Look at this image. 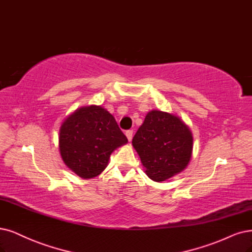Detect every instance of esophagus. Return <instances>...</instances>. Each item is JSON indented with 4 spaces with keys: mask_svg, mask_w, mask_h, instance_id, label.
I'll list each match as a JSON object with an SVG mask.
<instances>
[{
    "mask_svg": "<svg viewBox=\"0 0 252 252\" xmlns=\"http://www.w3.org/2000/svg\"><path fill=\"white\" fill-rule=\"evenodd\" d=\"M126 138L128 141H132L133 139V129H128V131L126 132Z\"/></svg>",
    "mask_w": 252,
    "mask_h": 252,
    "instance_id": "esophagus-1",
    "label": "esophagus"
}]
</instances>
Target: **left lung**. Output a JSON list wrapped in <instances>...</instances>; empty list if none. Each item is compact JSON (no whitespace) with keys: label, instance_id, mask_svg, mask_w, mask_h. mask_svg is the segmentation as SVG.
<instances>
[{"label":"left lung","instance_id":"left-lung-1","mask_svg":"<svg viewBox=\"0 0 252 252\" xmlns=\"http://www.w3.org/2000/svg\"><path fill=\"white\" fill-rule=\"evenodd\" d=\"M132 143L148 178L163 182L187 167L192 156L193 137L179 117L154 110L145 116Z\"/></svg>","mask_w":252,"mask_h":252}]
</instances>
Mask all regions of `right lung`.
Listing matches in <instances>:
<instances>
[{
	"instance_id": "obj_1",
	"label": "right lung",
	"mask_w": 252,
	"mask_h": 252,
	"mask_svg": "<svg viewBox=\"0 0 252 252\" xmlns=\"http://www.w3.org/2000/svg\"><path fill=\"white\" fill-rule=\"evenodd\" d=\"M126 142L115 118L99 106L78 109L64 120L59 133L62 159L82 179L100 174L111 154Z\"/></svg>"
}]
</instances>
